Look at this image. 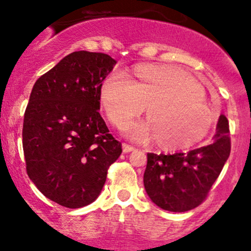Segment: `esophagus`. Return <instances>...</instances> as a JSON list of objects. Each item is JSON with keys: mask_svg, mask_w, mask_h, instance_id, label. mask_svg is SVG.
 Segmentation results:
<instances>
[{"mask_svg": "<svg viewBox=\"0 0 251 251\" xmlns=\"http://www.w3.org/2000/svg\"><path fill=\"white\" fill-rule=\"evenodd\" d=\"M133 150H134V147L130 146V144H126V143L123 144V151L124 152H130V151H133Z\"/></svg>", "mask_w": 251, "mask_h": 251, "instance_id": "obj_1", "label": "esophagus"}]
</instances>
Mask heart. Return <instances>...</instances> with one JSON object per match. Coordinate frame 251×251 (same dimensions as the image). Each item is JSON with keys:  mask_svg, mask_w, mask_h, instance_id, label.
Wrapping results in <instances>:
<instances>
[{"mask_svg": "<svg viewBox=\"0 0 251 251\" xmlns=\"http://www.w3.org/2000/svg\"><path fill=\"white\" fill-rule=\"evenodd\" d=\"M100 102L115 127L130 123L147 105L149 121L131 124L125 132L134 139L154 136L162 149L195 146L207 136L215 121L202 86L173 65H138L130 78L112 73L100 86Z\"/></svg>", "mask_w": 251, "mask_h": 251, "instance_id": "1", "label": "heart"}]
</instances>
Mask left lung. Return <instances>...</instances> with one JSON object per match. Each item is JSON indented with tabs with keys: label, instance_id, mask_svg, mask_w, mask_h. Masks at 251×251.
<instances>
[{
	"label": "left lung",
	"instance_id": "obj_1",
	"mask_svg": "<svg viewBox=\"0 0 251 251\" xmlns=\"http://www.w3.org/2000/svg\"><path fill=\"white\" fill-rule=\"evenodd\" d=\"M228 134L227 119L220 115L214 142L209 146L172 155L148 152L143 181L150 200L168 212H188L199 207L230 156Z\"/></svg>",
	"mask_w": 251,
	"mask_h": 251
}]
</instances>
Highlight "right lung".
I'll use <instances>...</instances> for the list:
<instances>
[{
    "label": "right lung",
    "instance_id": "right-lung-1",
    "mask_svg": "<svg viewBox=\"0 0 251 251\" xmlns=\"http://www.w3.org/2000/svg\"><path fill=\"white\" fill-rule=\"evenodd\" d=\"M115 63L103 52L75 51L31 91L23 127L26 172L44 196L63 207L94 202L123 151L99 113L100 86Z\"/></svg>",
    "mask_w": 251,
    "mask_h": 251
}]
</instances>
